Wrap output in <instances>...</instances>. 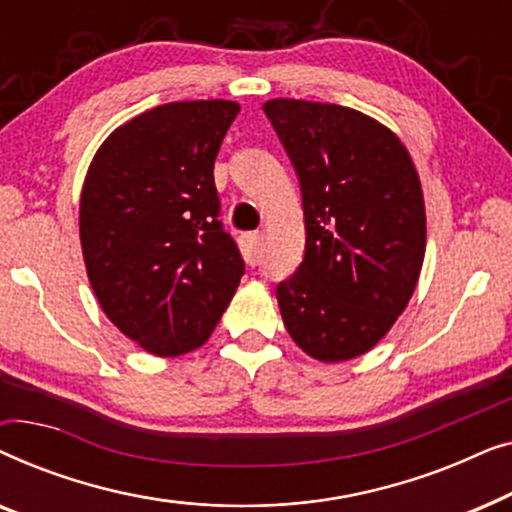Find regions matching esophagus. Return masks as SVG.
I'll use <instances>...</instances> for the list:
<instances>
[{
  "label": "esophagus",
  "mask_w": 512,
  "mask_h": 512,
  "mask_svg": "<svg viewBox=\"0 0 512 512\" xmlns=\"http://www.w3.org/2000/svg\"><path fill=\"white\" fill-rule=\"evenodd\" d=\"M240 247H242L244 261H247L249 265L261 263V254H263V235L261 233H244L240 237Z\"/></svg>",
  "instance_id": "1"
}]
</instances>
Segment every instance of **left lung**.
<instances>
[{
  "label": "left lung",
  "mask_w": 512,
  "mask_h": 512,
  "mask_svg": "<svg viewBox=\"0 0 512 512\" xmlns=\"http://www.w3.org/2000/svg\"><path fill=\"white\" fill-rule=\"evenodd\" d=\"M300 181L305 258L277 284L293 342L335 363L380 342L415 291L426 249L422 184L394 132L340 104H263Z\"/></svg>",
  "instance_id": "8db88e82"
}]
</instances>
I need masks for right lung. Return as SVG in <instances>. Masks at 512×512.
Returning <instances> with one entry per match:
<instances>
[{
	"mask_svg": "<svg viewBox=\"0 0 512 512\" xmlns=\"http://www.w3.org/2000/svg\"><path fill=\"white\" fill-rule=\"evenodd\" d=\"M237 114L228 100L160 104L111 132L88 167L79 226L90 286L111 324L156 356L200 347L244 275L214 184Z\"/></svg>",
	"mask_w": 512,
	"mask_h": 512,
	"instance_id": "add662e5",
	"label": "right lung"
}]
</instances>
